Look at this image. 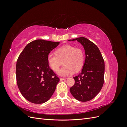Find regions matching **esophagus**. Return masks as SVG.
Instances as JSON below:
<instances>
[{
    "mask_svg": "<svg viewBox=\"0 0 127 127\" xmlns=\"http://www.w3.org/2000/svg\"><path fill=\"white\" fill-rule=\"evenodd\" d=\"M66 79V78H60V80H64Z\"/></svg>",
    "mask_w": 127,
    "mask_h": 127,
    "instance_id": "1",
    "label": "esophagus"
}]
</instances>
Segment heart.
I'll return each instance as SVG.
<instances>
[{"label": "heart", "mask_w": 127, "mask_h": 127, "mask_svg": "<svg viewBox=\"0 0 127 127\" xmlns=\"http://www.w3.org/2000/svg\"><path fill=\"white\" fill-rule=\"evenodd\" d=\"M56 53L50 52L47 56L48 64L51 69L57 71L64 61V66L58 71L60 76H69L82 68L84 61V53L82 49L71 45L58 49Z\"/></svg>", "instance_id": "b5f03b06"}]
</instances>
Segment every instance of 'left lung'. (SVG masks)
Here are the masks:
<instances>
[{
	"label": "left lung",
	"mask_w": 127,
	"mask_h": 127,
	"mask_svg": "<svg viewBox=\"0 0 127 127\" xmlns=\"http://www.w3.org/2000/svg\"><path fill=\"white\" fill-rule=\"evenodd\" d=\"M70 41H77L85 50V59L81 72L74 77L75 84L70 92L75 98L79 101L91 100L101 90L104 83L105 64L101 53L93 42L84 37Z\"/></svg>",
	"instance_id": "left-lung-1"
}]
</instances>
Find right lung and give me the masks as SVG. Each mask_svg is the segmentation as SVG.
Segmentation results:
<instances>
[{"label": "right lung", "mask_w": 127, "mask_h": 127, "mask_svg": "<svg viewBox=\"0 0 127 127\" xmlns=\"http://www.w3.org/2000/svg\"><path fill=\"white\" fill-rule=\"evenodd\" d=\"M59 43L43 40L33 41L19 56L16 67L17 86L29 102L44 103L55 92L59 78L50 68L47 56Z\"/></svg>", "instance_id": "right-lung-1"}]
</instances>
